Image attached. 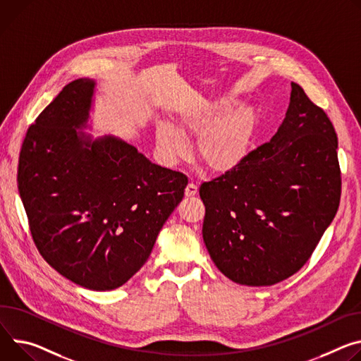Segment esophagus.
<instances>
[{"label":"esophagus","mask_w":361,"mask_h":361,"mask_svg":"<svg viewBox=\"0 0 361 361\" xmlns=\"http://www.w3.org/2000/svg\"><path fill=\"white\" fill-rule=\"evenodd\" d=\"M184 194H185V197H192V195L197 194V185L192 183H188L184 190Z\"/></svg>","instance_id":"esophagus-1"}]
</instances>
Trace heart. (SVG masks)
<instances>
[{
	"label": "heart",
	"instance_id": "heart-1",
	"mask_svg": "<svg viewBox=\"0 0 361 361\" xmlns=\"http://www.w3.org/2000/svg\"><path fill=\"white\" fill-rule=\"evenodd\" d=\"M231 97L204 102L183 114L177 129L170 123L157 128V147L169 161L187 155L184 138L197 141V154L206 169L216 174L235 170L247 158L259 128V115L253 106L245 105L231 111Z\"/></svg>",
	"mask_w": 361,
	"mask_h": 361
}]
</instances>
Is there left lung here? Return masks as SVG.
I'll return each mask as SVG.
<instances>
[{"instance_id": "obj_1", "label": "left lung", "mask_w": 361, "mask_h": 361, "mask_svg": "<svg viewBox=\"0 0 361 361\" xmlns=\"http://www.w3.org/2000/svg\"><path fill=\"white\" fill-rule=\"evenodd\" d=\"M290 86L272 140L200 185L206 247L219 271L240 285L269 286L297 274L340 206L336 129L300 85Z\"/></svg>"}]
</instances>
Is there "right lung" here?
<instances>
[{"label": "right lung", "instance_id": "obj_1", "mask_svg": "<svg viewBox=\"0 0 361 361\" xmlns=\"http://www.w3.org/2000/svg\"><path fill=\"white\" fill-rule=\"evenodd\" d=\"M93 89L90 79L71 82L30 125L17 181L47 264L80 286L109 290L145 264L188 180L118 138L79 133Z\"/></svg>", "mask_w": 361, "mask_h": 361}]
</instances>
